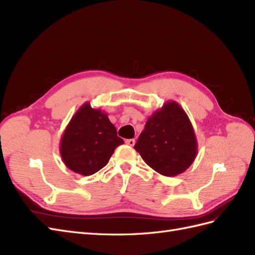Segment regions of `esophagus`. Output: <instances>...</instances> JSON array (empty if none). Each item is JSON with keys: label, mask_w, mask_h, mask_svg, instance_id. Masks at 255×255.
<instances>
[{"label": "esophagus", "mask_w": 255, "mask_h": 255, "mask_svg": "<svg viewBox=\"0 0 255 255\" xmlns=\"http://www.w3.org/2000/svg\"><path fill=\"white\" fill-rule=\"evenodd\" d=\"M135 142H136L135 139H128V140H127V143H128V145H130V146H133V145L135 144Z\"/></svg>", "instance_id": "obj_1"}]
</instances>
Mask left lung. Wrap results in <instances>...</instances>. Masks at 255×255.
<instances>
[{
  "label": "left lung",
  "instance_id": "1",
  "mask_svg": "<svg viewBox=\"0 0 255 255\" xmlns=\"http://www.w3.org/2000/svg\"><path fill=\"white\" fill-rule=\"evenodd\" d=\"M134 149L161 175L186 171L198 154L197 136L186 112L177 102L166 101L146 120Z\"/></svg>",
  "mask_w": 255,
  "mask_h": 255
}]
</instances>
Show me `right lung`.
<instances>
[{
  "label": "right lung",
  "instance_id": "add662e5",
  "mask_svg": "<svg viewBox=\"0 0 255 255\" xmlns=\"http://www.w3.org/2000/svg\"><path fill=\"white\" fill-rule=\"evenodd\" d=\"M125 143L101 109L85 102L66 127L59 142L64 164L73 172L88 176L109 163L115 149Z\"/></svg>",
  "mask_w": 255,
  "mask_h": 255
}]
</instances>
